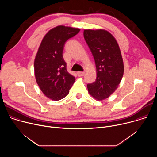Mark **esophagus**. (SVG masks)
<instances>
[{
  "instance_id": "obj_1",
  "label": "esophagus",
  "mask_w": 157,
  "mask_h": 157,
  "mask_svg": "<svg viewBox=\"0 0 157 157\" xmlns=\"http://www.w3.org/2000/svg\"><path fill=\"white\" fill-rule=\"evenodd\" d=\"M84 73L85 72L84 71H79L77 73V75L79 76H82L84 75Z\"/></svg>"
}]
</instances>
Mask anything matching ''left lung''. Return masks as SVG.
<instances>
[{
    "mask_svg": "<svg viewBox=\"0 0 157 157\" xmlns=\"http://www.w3.org/2000/svg\"><path fill=\"white\" fill-rule=\"evenodd\" d=\"M84 38L94 57L97 77L87 84L89 93L103 100L117 88L124 74V64L118 43L109 32L104 30H85Z\"/></svg>",
    "mask_w": 157,
    "mask_h": 157,
    "instance_id": "obj_1",
    "label": "left lung"
}]
</instances>
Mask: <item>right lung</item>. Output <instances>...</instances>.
Listing matches in <instances>:
<instances>
[{
    "mask_svg": "<svg viewBox=\"0 0 157 157\" xmlns=\"http://www.w3.org/2000/svg\"><path fill=\"white\" fill-rule=\"evenodd\" d=\"M79 31L58 26L44 36L38 48L34 62L36 81L43 94L52 100L66 97L75 81V78L67 71L63 51L66 41Z\"/></svg>",
    "mask_w": 157,
    "mask_h": 157,
    "instance_id": "right-lung-1",
    "label": "right lung"
}]
</instances>
